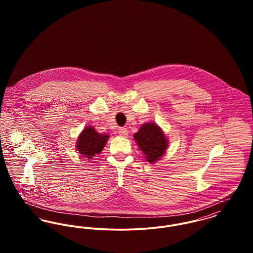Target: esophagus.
Returning a JSON list of instances; mask_svg holds the SVG:
<instances>
[{"instance_id":"1","label":"esophagus","mask_w":253,"mask_h":253,"mask_svg":"<svg viewBox=\"0 0 253 253\" xmlns=\"http://www.w3.org/2000/svg\"><path fill=\"white\" fill-rule=\"evenodd\" d=\"M118 131H119V134L121 136H123V137H126L127 134H128V131H127V129L126 127H120L118 129Z\"/></svg>"}]
</instances>
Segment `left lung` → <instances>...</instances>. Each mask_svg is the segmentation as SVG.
Masks as SVG:
<instances>
[{"label": "left lung", "instance_id": "1", "mask_svg": "<svg viewBox=\"0 0 253 253\" xmlns=\"http://www.w3.org/2000/svg\"><path fill=\"white\" fill-rule=\"evenodd\" d=\"M133 136L149 163L160 160L169 144L163 130L153 123L144 124Z\"/></svg>", "mask_w": 253, "mask_h": 253}]
</instances>
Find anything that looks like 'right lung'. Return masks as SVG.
<instances>
[{"label": "right lung", "mask_w": 253, "mask_h": 253, "mask_svg": "<svg viewBox=\"0 0 253 253\" xmlns=\"http://www.w3.org/2000/svg\"><path fill=\"white\" fill-rule=\"evenodd\" d=\"M107 134L98 133L93 127H85L80 134L77 142V149L80 154L88 159L99 154L108 140Z\"/></svg>", "instance_id": "add662e5"}]
</instances>
